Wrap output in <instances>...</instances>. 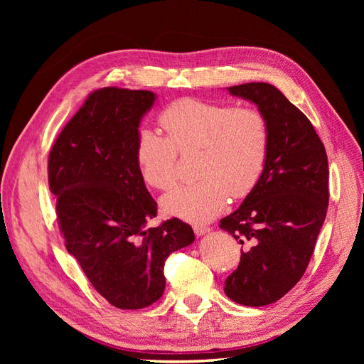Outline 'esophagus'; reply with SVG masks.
Segmentation results:
<instances>
[{"label":"esophagus","instance_id":"esophagus-1","mask_svg":"<svg viewBox=\"0 0 364 364\" xmlns=\"http://www.w3.org/2000/svg\"><path fill=\"white\" fill-rule=\"evenodd\" d=\"M193 229H194V234L197 237H200V235L209 232V226H206V225H194Z\"/></svg>","mask_w":364,"mask_h":364}]
</instances>
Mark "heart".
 Returning a JSON list of instances; mask_svg holds the SVG:
<instances>
[{"label": "heart", "mask_w": 364, "mask_h": 364, "mask_svg": "<svg viewBox=\"0 0 364 364\" xmlns=\"http://www.w3.org/2000/svg\"><path fill=\"white\" fill-rule=\"evenodd\" d=\"M159 124L167 136L146 127L136 136L138 168L151 188L170 191L178 182L179 153L200 151V181L165 196L167 214L205 222L222 211L229 196L243 199L258 185L270 147L269 119L261 109L183 97L164 109Z\"/></svg>", "instance_id": "1"}]
</instances>
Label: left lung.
I'll use <instances>...</instances> for the list:
<instances>
[{
	"label": "left lung",
	"instance_id": "left-lung-1",
	"mask_svg": "<svg viewBox=\"0 0 364 364\" xmlns=\"http://www.w3.org/2000/svg\"><path fill=\"white\" fill-rule=\"evenodd\" d=\"M266 114L270 147L258 185L241 206L220 220L241 245L238 267L225 281L230 301L246 306L277 302L301 281L325 222L328 156L311 121L277 87H228Z\"/></svg>",
	"mask_w": 364,
	"mask_h": 364
}]
</instances>
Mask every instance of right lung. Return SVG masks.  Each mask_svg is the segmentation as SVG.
<instances>
[{
	"mask_svg": "<svg viewBox=\"0 0 364 364\" xmlns=\"http://www.w3.org/2000/svg\"><path fill=\"white\" fill-rule=\"evenodd\" d=\"M153 102L150 91H92L48 156L65 247L92 287L121 310L155 304L165 289V259L194 241L191 226L176 217L147 228L158 203L141 178L135 149L139 119Z\"/></svg>",
	"mask_w": 364,
	"mask_h": 364,
	"instance_id": "right-lung-1",
	"label": "right lung"
}]
</instances>
